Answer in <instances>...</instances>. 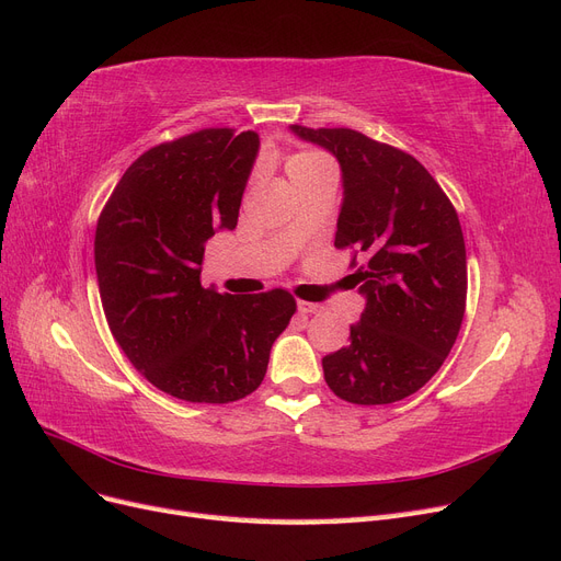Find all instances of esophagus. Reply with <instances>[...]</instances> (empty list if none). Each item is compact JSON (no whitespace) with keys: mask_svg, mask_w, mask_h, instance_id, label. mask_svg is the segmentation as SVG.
I'll use <instances>...</instances> for the list:
<instances>
[{"mask_svg":"<svg viewBox=\"0 0 561 561\" xmlns=\"http://www.w3.org/2000/svg\"><path fill=\"white\" fill-rule=\"evenodd\" d=\"M297 309H299V313L301 316H311V313H318L322 307H320V304H311V301H297Z\"/></svg>","mask_w":561,"mask_h":561,"instance_id":"34e87169","label":"esophagus"}]
</instances>
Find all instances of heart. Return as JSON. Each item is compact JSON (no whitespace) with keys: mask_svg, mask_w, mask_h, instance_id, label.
<instances>
[{"mask_svg":"<svg viewBox=\"0 0 561 561\" xmlns=\"http://www.w3.org/2000/svg\"><path fill=\"white\" fill-rule=\"evenodd\" d=\"M285 173L287 178L293 180V184L301 178H307L309 173L318 171V168L322 165H330L328 157L320 154V151L316 149H299V151H293L290 157H285Z\"/></svg>","mask_w":561,"mask_h":561,"instance_id":"heart-1","label":"heart"}]
</instances>
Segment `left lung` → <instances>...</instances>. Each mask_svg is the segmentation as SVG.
I'll return each mask as SVG.
<instances>
[{"mask_svg": "<svg viewBox=\"0 0 561 561\" xmlns=\"http://www.w3.org/2000/svg\"><path fill=\"white\" fill-rule=\"evenodd\" d=\"M293 130L342 165L334 248L351 250V276L367 299L351 344L322 358L325 381L353 404L398 402L431 381L461 330L468 266L456 208L426 168L393 145L353 128Z\"/></svg>", "mask_w": 561, "mask_h": 561, "instance_id": "1", "label": "left lung"}]
</instances>
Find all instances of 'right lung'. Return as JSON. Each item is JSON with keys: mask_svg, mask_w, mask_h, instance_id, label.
<instances>
[{"mask_svg": "<svg viewBox=\"0 0 561 561\" xmlns=\"http://www.w3.org/2000/svg\"><path fill=\"white\" fill-rule=\"evenodd\" d=\"M257 149V133L233 128L161 142L128 165L98 219L107 325L149 383L186 402L227 404L257 390L297 311L283 287L239 297L201 285L203 243L236 229Z\"/></svg>", "mask_w": 561, "mask_h": 561, "instance_id": "add662e5", "label": "right lung"}]
</instances>
